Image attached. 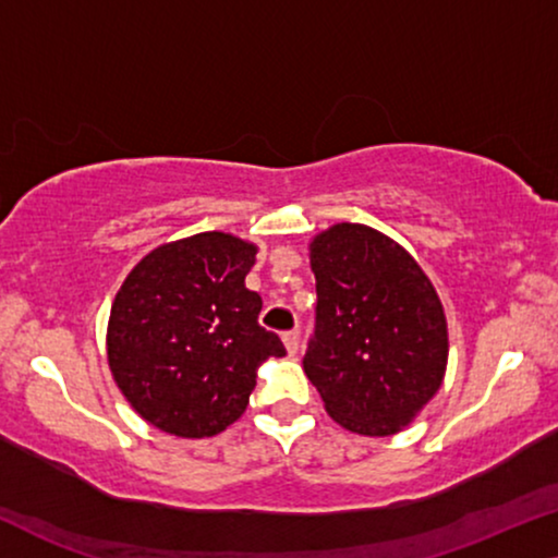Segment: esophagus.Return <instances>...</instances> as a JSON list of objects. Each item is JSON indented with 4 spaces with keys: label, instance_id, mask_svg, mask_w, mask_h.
<instances>
[{
    "label": "esophagus",
    "instance_id": "esophagus-1",
    "mask_svg": "<svg viewBox=\"0 0 558 558\" xmlns=\"http://www.w3.org/2000/svg\"><path fill=\"white\" fill-rule=\"evenodd\" d=\"M283 344H286L288 355H295V352H299V344H301V335H299V329L286 331V335H283Z\"/></svg>",
    "mask_w": 558,
    "mask_h": 558
}]
</instances>
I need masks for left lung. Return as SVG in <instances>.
I'll use <instances>...</instances> for the list:
<instances>
[{
  "instance_id": "obj_1",
  "label": "left lung",
  "mask_w": 558,
  "mask_h": 558,
  "mask_svg": "<svg viewBox=\"0 0 558 558\" xmlns=\"http://www.w3.org/2000/svg\"><path fill=\"white\" fill-rule=\"evenodd\" d=\"M316 331L303 371L337 425L397 435L440 389L448 322L435 286L391 236L335 223L308 244Z\"/></svg>"
}]
</instances>
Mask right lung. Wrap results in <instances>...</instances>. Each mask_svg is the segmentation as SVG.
Listing matches in <instances>:
<instances>
[{"instance_id": "1", "label": "right lung", "mask_w": 558, "mask_h": 558, "mask_svg": "<svg viewBox=\"0 0 558 558\" xmlns=\"http://www.w3.org/2000/svg\"><path fill=\"white\" fill-rule=\"evenodd\" d=\"M257 246L223 231L151 250L123 280L108 322V365L125 401L178 437H214L242 417L278 335L244 286Z\"/></svg>"}]
</instances>
